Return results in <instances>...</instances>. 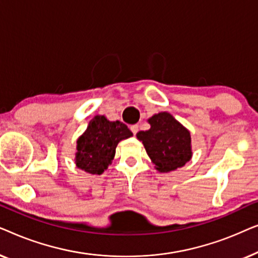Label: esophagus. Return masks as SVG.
Instances as JSON below:
<instances>
[{
  "mask_svg": "<svg viewBox=\"0 0 258 258\" xmlns=\"http://www.w3.org/2000/svg\"><path fill=\"white\" fill-rule=\"evenodd\" d=\"M130 130H132L134 135H136V134L139 133V125H137V124H134V125H132V126H130Z\"/></svg>",
  "mask_w": 258,
  "mask_h": 258,
  "instance_id": "34e87169",
  "label": "esophagus"
}]
</instances>
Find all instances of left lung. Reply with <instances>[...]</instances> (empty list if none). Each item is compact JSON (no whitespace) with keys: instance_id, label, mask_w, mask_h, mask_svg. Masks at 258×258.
Returning <instances> with one entry per match:
<instances>
[{"instance_id":"obj_1","label":"left lung","mask_w":258,"mask_h":258,"mask_svg":"<svg viewBox=\"0 0 258 258\" xmlns=\"http://www.w3.org/2000/svg\"><path fill=\"white\" fill-rule=\"evenodd\" d=\"M150 129L137 133L148 156L160 172L181 168L192 156L189 130L167 111L158 112L148 119Z\"/></svg>"}]
</instances>
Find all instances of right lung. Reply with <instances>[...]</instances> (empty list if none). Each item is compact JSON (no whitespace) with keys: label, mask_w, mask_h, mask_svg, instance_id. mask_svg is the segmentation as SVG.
<instances>
[{"label":"right lung","mask_w":258,"mask_h":258,"mask_svg":"<svg viewBox=\"0 0 258 258\" xmlns=\"http://www.w3.org/2000/svg\"><path fill=\"white\" fill-rule=\"evenodd\" d=\"M133 136L124 123L95 116L86 132L77 139L76 167L93 175H101L114 160L119 141Z\"/></svg>","instance_id":"add662e5"}]
</instances>
